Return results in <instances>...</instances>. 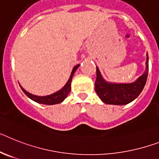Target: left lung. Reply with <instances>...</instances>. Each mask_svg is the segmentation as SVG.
<instances>
[{
  "mask_svg": "<svg viewBox=\"0 0 159 159\" xmlns=\"http://www.w3.org/2000/svg\"><path fill=\"white\" fill-rule=\"evenodd\" d=\"M145 70L142 75L131 84H114L105 80L97 67L95 91L102 102L106 104L126 105L135 100L142 92L147 80L149 71V57L146 54Z\"/></svg>",
  "mask_w": 159,
  "mask_h": 159,
  "instance_id": "left-lung-1",
  "label": "left lung"
}]
</instances>
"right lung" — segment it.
<instances>
[{
  "label": "right lung",
  "instance_id": "right-lung-1",
  "mask_svg": "<svg viewBox=\"0 0 159 159\" xmlns=\"http://www.w3.org/2000/svg\"><path fill=\"white\" fill-rule=\"evenodd\" d=\"M80 66V65H76L73 68V70L71 71V74H70V76L68 80V81L66 82V84H65L63 88L61 89H60L59 91L56 92L54 93L51 94V95L48 96H44V97H40V96H35L33 95V94L30 93L28 92H27L23 89L22 86L20 85L21 89L23 91L26 95L31 99L34 102H37V103H40V104H44V105H55V104H58V103H61V102H63L64 99H65L66 97L68 96L69 93L70 92V84H71L72 80V77L74 75L75 72L77 70V68Z\"/></svg>",
  "mask_w": 159,
  "mask_h": 159
}]
</instances>
